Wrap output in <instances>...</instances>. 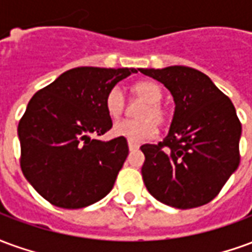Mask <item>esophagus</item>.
Listing matches in <instances>:
<instances>
[{
  "label": "esophagus",
  "mask_w": 252,
  "mask_h": 252,
  "mask_svg": "<svg viewBox=\"0 0 252 252\" xmlns=\"http://www.w3.org/2000/svg\"><path fill=\"white\" fill-rule=\"evenodd\" d=\"M128 147H129V150H131V151H133V150H137V148H139V143L128 140Z\"/></svg>",
  "instance_id": "esophagus-1"
}]
</instances>
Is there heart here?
Segmentation results:
<instances>
[{
	"mask_svg": "<svg viewBox=\"0 0 252 252\" xmlns=\"http://www.w3.org/2000/svg\"><path fill=\"white\" fill-rule=\"evenodd\" d=\"M131 93L133 98L144 102L137 110L136 116L139 119L116 123L113 133L116 136L126 137L131 142H142L155 135V124L162 126L169 121V110L160 102L163 98L162 88L154 81H139L131 88ZM105 108L112 119H119L124 115L126 102L120 89L113 88L108 93L105 99Z\"/></svg>",
	"mask_w": 252,
	"mask_h": 252,
	"instance_id": "b5f03b06",
	"label": "heart"
}]
</instances>
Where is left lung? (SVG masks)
<instances>
[{"label": "left lung", "mask_w": 252, "mask_h": 252, "mask_svg": "<svg viewBox=\"0 0 252 252\" xmlns=\"http://www.w3.org/2000/svg\"><path fill=\"white\" fill-rule=\"evenodd\" d=\"M169 89L175 102L169 133L143 144L142 167L150 194L166 205L190 209L216 197L240 162L242 124L235 106L204 72L186 66L139 68Z\"/></svg>", "instance_id": "obj_1"}]
</instances>
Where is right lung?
Here are the masks:
<instances>
[{
    "instance_id": "1",
    "label": "right lung",
    "mask_w": 252,
    "mask_h": 252,
    "mask_svg": "<svg viewBox=\"0 0 252 252\" xmlns=\"http://www.w3.org/2000/svg\"><path fill=\"white\" fill-rule=\"evenodd\" d=\"M139 68L77 67L39 90L19 123L23 174L52 205L79 209L109 193L128 157L126 137L93 139L112 128L105 99Z\"/></svg>"
}]
</instances>
